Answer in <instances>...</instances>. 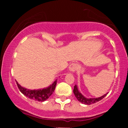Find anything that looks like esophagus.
I'll return each mask as SVG.
<instances>
[{
	"label": "esophagus",
	"instance_id": "34e87169",
	"mask_svg": "<svg viewBox=\"0 0 128 128\" xmlns=\"http://www.w3.org/2000/svg\"><path fill=\"white\" fill-rule=\"evenodd\" d=\"M77 69H78V64H76V63H72L69 65V70L70 72L76 71Z\"/></svg>",
	"mask_w": 128,
	"mask_h": 128
}]
</instances>
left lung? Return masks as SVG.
Listing matches in <instances>:
<instances>
[{"label":"left lung","instance_id":"1","mask_svg":"<svg viewBox=\"0 0 128 128\" xmlns=\"http://www.w3.org/2000/svg\"><path fill=\"white\" fill-rule=\"evenodd\" d=\"M74 94L75 96H76V98L77 99L78 101H79L80 102H81L82 104H94L95 103L99 102L100 100H101L102 99H103L106 95H107V94H104L103 96H100V97L98 98H87L85 97L78 90V87H77V85L74 86Z\"/></svg>","mask_w":128,"mask_h":128}]
</instances>
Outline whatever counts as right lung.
Listing matches in <instances>:
<instances>
[{
  "instance_id": "right-lung-1",
  "label": "right lung",
  "mask_w": 128,
  "mask_h": 128,
  "mask_svg": "<svg viewBox=\"0 0 128 128\" xmlns=\"http://www.w3.org/2000/svg\"><path fill=\"white\" fill-rule=\"evenodd\" d=\"M16 82L20 91L26 96L35 101L44 102L46 101L54 91L57 84V79L49 87L38 90H30L24 88L18 83L17 81H16Z\"/></svg>"
}]
</instances>
